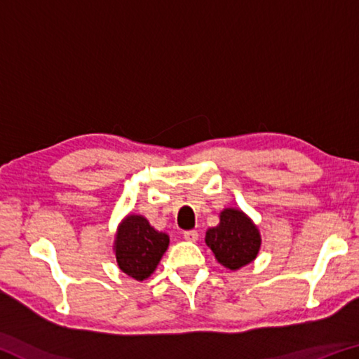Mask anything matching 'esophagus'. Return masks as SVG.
Masks as SVG:
<instances>
[{
    "label": "esophagus",
    "mask_w": 359,
    "mask_h": 359,
    "mask_svg": "<svg viewBox=\"0 0 359 359\" xmlns=\"http://www.w3.org/2000/svg\"><path fill=\"white\" fill-rule=\"evenodd\" d=\"M184 239L188 241V242H196L198 241V231L196 229L184 231Z\"/></svg>",
    "instance_id": "obj_1"
}]
</instances>
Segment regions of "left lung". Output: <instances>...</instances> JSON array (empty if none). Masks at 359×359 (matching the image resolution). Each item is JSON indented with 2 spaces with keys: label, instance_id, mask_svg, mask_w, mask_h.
Segmentation results:
<instances>
[{
  "label": "left lung",
  "instance_id": "8db88e82",
  "mask_svg": "<svg viewBox=\"0 0 359 359\" xmlns=\"http://www.w3.org/2000/svg\"><path fill=\"white\" fill-rule=\"evenodd\" d=\"M205 244L214 252L218 263L236 271L257 258L261 236L244 212L229 208L220 212V223L208 229Z\"/></svg>",
  "mask_w": 359,
  "mask_h": 359
}]
</instances>
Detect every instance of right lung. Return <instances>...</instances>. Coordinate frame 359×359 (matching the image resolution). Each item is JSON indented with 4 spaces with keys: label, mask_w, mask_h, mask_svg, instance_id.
Listing matches in <instances>:
<instances>
[{
    "label": "right lung",
    "mask_w": 359,
    "mask_h": 359,
    "mask_svg": "<svg viewBox=\"0 0 359 359\" xmlns=\"http://www.w3.org/2000/svg\"><path fill=\"white\" fill-rule=\"evenodd\" d=\"M169 245V236L150 226L147 218L130 214L118 224L114 252L126 276L145 280L156 269Z\"/></svg>",
    "instance_id": "add662e5"
}]
</instances>
